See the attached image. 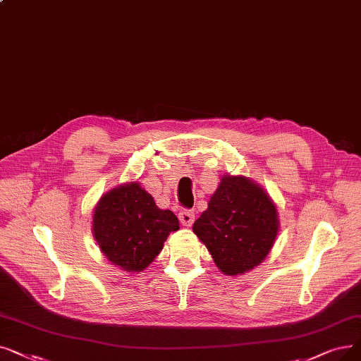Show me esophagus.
I'll return each mask as SVG.
<instances>
[{
  "label": "esophagus",
  "mask_w": 361,
  "mask_h": 361,
  "mask_svg": "<svg viewBox=\"0 0 361 361\" xmlns=\"http://www.w3.org/2000/svg\"><path fill=\"white\" fill-rule=\"evenodd\" d=\"M178 218H180V223L183 226H187L190 227L195 221V211L192 209H181L180 214H178Z\"/></svg>",
  "instance_id": "1"
}]
</instances>
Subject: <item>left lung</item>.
Segmentation results:
<instances>
[{
	"label": "left lung",
	"instance_id": "1",
	"mask_svg": "<svg viewBox=\"0 0 361 361\" xmlns=\"http://www.w3.org/2000/svg\"><path fill=\"white\" fill-rule=\"evenodd\" d=\"M193 231L219 271L245 274L271 250L280 228L276 203L262 187L243 176L224 174Z\"/></svg>",
	"mask_w": 361,
	"mask_h": 361
}]
</instances>
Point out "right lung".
Here are the masks:
<instances>
[{"instance_id":"1","label":"right lung","mask_w":361,"mask_h":361,"mask_svg":"<svg viewBox=\"0 0 361 361\" xmlns=\"http://www.w3.org/2000/svg\"><path fill=\"white\" fill-rule=\"evenodd\" d=\"M178 228L174 212L156 207L138 181L109 190L92 211V236L102 254L128 273L149 267L169 233Z\"/></svg>"}]
</instances>
